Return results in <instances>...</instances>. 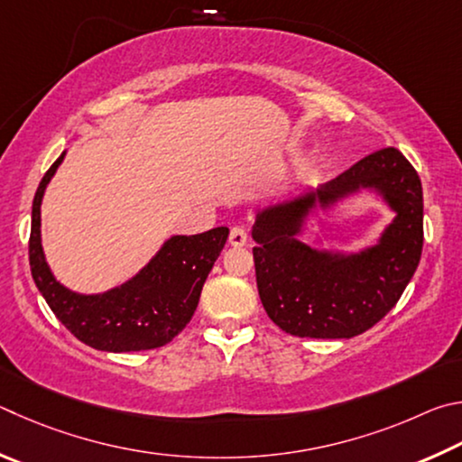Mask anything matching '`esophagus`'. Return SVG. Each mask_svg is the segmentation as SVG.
<instances>
[{
  "label": "esophagus",
  "mask_w": 462,
  "mask_h": 462,
  "mask_svg": "<svg viewBox=\"0 0 462 462\" xmlns=\"http://www.w3.org/2000/svg\"><path fill=\"white\" fill-rule=\"evenodd\" d=\"M229 244L236 245V247H241L247 244V231L244 229L241 225H236L231 226V233H229Z\"/></svg>",
  "instance_id": "esophagus-1"
}]
</instances>
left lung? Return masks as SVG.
<instances>
[{
  "mask_svg": "<svg viewBox=\"0 0 462 462\" xmlns=\"http://www.w3.org/2000/svg\"><path fill=\"white\" fill-rule=\"evenodd\" d=\"M375 189L398 213L379 245L330 255L296 239L314 197L262 210L252 236L255 280L268 317L294 337L351 338L390 312L414 276L424 245V199L416 168L395 148L369 153L319 189L322 205Z\"/></svg>",
  "mask_w": 462,
  "mask_h": 462,
  "instance_id": "1",
  "label": "left lung"
}]
</instances>
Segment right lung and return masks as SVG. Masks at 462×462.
Segmentation results:
<instances>
[{
	"instance_id": "add662e5",
	"label": "right lung",
	"mask_w": 462,
	"mask_h": 462,
	"mask_svg": "<svg viewBox=\"0 0 462 462\" xmlns=\"http://www.w3.org/2000/svg\"><path fill=\"white\" fill-rule=\"evenodd\" d=\"M64 153L48 168L32 202L30 270L40 294L79 341L99 351H148L172 341L197 310L200 290L229 237L226 226L176 236L127 284L105 294H75L60 286L40 245V202Z\"/></svg>"
}]
</instances>
